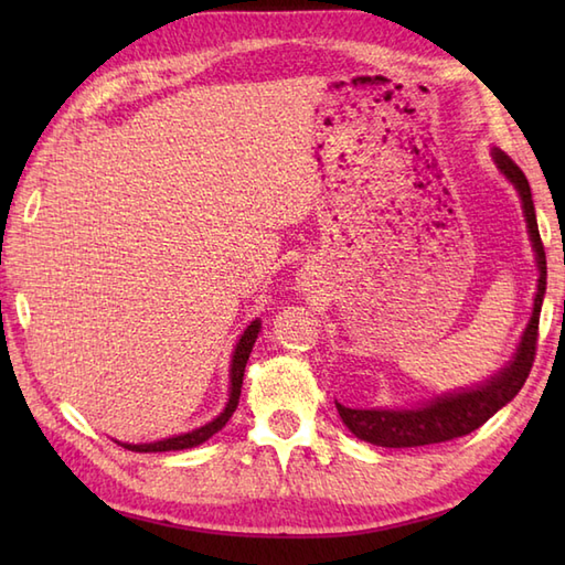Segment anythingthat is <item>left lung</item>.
Wrapping results in <instances>:
<instances>
[{
	"mask_svg": "<svg viewBox=\"0 0 565 565\" xmlns=\"http://www.w3.org/2000/svg\"><path fill=\"white\" fill-rule=\"evenodd\" d=\"M493 160L498 170L505 174L514 189L520 191L522 209L526 215V225H530V237L536 252V267H539V286L534 298V313L530 326H526L522 342L518 347L512 364L502 369L498 376L488 383H481L471 391L449 393L441 398L431 401L415 411H354V407H344L338 403V413L342 423L352 429V435L359 439L376 444V447H425V444H439L456 437L471 435L473 429L486 425L502 405H508L514 395L524 386L526 376H530L534 354H536V340H539V313H542V301L546 294V252L542 235H539L532 189L526 182L524 172L520 170L510 154L502 150H493Z\"/></svg>",
	"mask_w": 565,
	"mask_h": 565,
	"instance_id": "8db88e82",
	"label": "left lung"
}]
</instances>
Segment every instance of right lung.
Segmentation results:
<instances>
[{
  "mask_svg": "<svg viewBox=\"0 0 565 565\" xmlns=\"http://www.w3.org/2000/svg\"><path fill=\"white\" fill-rule=\"evenodd\" d=\"M259 326L262 322L255 320L252 326H247L245 334L239 338L237 347H235V354H233V364H231V398H227L225 411L213 419V423L203 425L194 431H186V435H177L170 439H162V441H150V444H121V447L130 449V451H140V454H150V451H179V449H191V447H199L206 439H211L215 431L223 429L227 419L233 417L235 407L239 403V388H243V376H245V366H247V359L252 352V344H255L257 334H259Z\"/></svg>",
  "mask_w": 565,
  "mask_h": 565,
  "instance_id": "obj_1",
  "label": "right lung"
}]
</instances>
